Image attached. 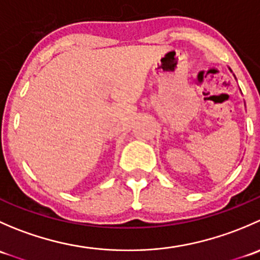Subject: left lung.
Segmentation results:
<instances>
[{"instance_id": "obj_1", "label": "left lung", "mask_w": 260, "mask_h": 260, "mask_svg": "<svg viewBox=\"0 0 260 260\" xmlns=\"http://www.w3.org/2000/svg\"><path fill=\"white\" fill-rule=\"evenodd\" d=\"M230 72H232V69H230Z\"/></svg>"}]
</instances>
